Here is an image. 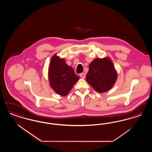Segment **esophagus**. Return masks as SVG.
Masks as SVG:
<instances>
[{
	"label": "esophagus",
	"mask_w": 152,
	"mask_h": 152,
	"mask_svg": "<svg viewBox=\"0 0 152 152\" xmlns=\"http://www.w3.org/2000/svg\"><path fill=\"white\" fill-rule=\"evenodd\" d=\"M80 76L83 78V79H85L86 78V74L84 73H81L80 74Z\"/></svg>",
	"instance_id": "34e87169"
}]
</instances>
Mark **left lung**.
Here are the masks:
<instances>
[{
	"mask_svg": "<svg viewBox=\"0 0 152 152\" xmlns=\"http://www.w3.org/2000/svg\"><path fill=\"white\" fill-rule=\"evenodd\" d=\"M117 73L108 58H96L91 63L87 73V82L99 93L109 91L114 86Z\"/></svg>",
	"mask_w": 152,
	"mask_h": 152,
	"instance_id": "obj_1",
	"label": "left lung"
}]
</instances>
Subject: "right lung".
<instances>
[{"label":"right lung","mask_w":152,"mask_h":152,"mask_svg":"<svg viewBox=\"0 0 152 152\" xmlns=\"http://www.w3.org/2000/svg\"><path fill=\"white\" fill-rule=\"evenodd\" d=\"M48 79L50 86L58 94L66 96L79 79L72 68L66 64L63 58L56 54L51 59L48 69Z\"/></svg>","instance_id":"1"}]
</instances>
